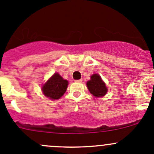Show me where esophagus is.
<instances>
[{
    "label": "esophagus",
    "mask_w": 154,
    "mask_h": 154,
    "mask_svg": "<svg viewBox=\"0 0 154 154\" xmlns=\"http://www.w3.org/2000/svg\"><path fill=\"white\" fill-rule=\"evenodd\" d=\"M76 82H82V79H80V80H75Z\"/></svg>",
    "instance_id": "1"
}]
</instances>
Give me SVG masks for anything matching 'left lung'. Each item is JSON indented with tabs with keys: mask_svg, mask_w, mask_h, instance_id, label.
I'll return each mask as SVG.
<instances>
[{
	"mask_svg": "<svg viewBox=\"0 0 154 154\" xmlns=\"http://www.w3.org/2000/svg\"><path fill=\"white\" fill-rule=\"evenodd\" d=\"M86 85L91 94L95 97H102L105 96L107 92V86L101 78L100 75L98 74L91 75V80L88 81Z\"/></svg>",
	"mask_w": 154,
	"mask_h": 154,
	"instance_id": "obj_1",
	"label": "left lung"
}]
</instances>
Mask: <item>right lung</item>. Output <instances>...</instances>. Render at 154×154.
Returning <instances> with one entry per match:
<instances>
[{
	"label": "right lung",
	"mask_w": 154,
	"mask_h": 154,
	"mask_svg": "<svg viewBox=\"0 0 154 154\" xmlns=\"http://www.w3.org/2000/svg\"><path fill=\"white\" fill-rule=\"evenodd\" d=\"M69 82L58 73H55L42 86L44 95L51 100L59 99L65 94Z\"/></svg>",
	"instance_id": "obj_1"
}]
</instances>
